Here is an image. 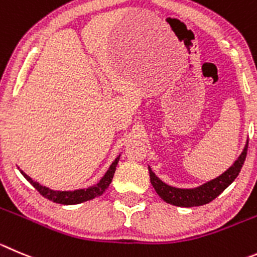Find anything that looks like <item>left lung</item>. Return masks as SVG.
I'll use <instances>...</instances> for the list:
<instances>
[{"mask_svg":"<svg viewBox=\"0 0 257 257\" xmlns=\"http://www.w3.org/2000/svg\"><path fill=\"white\" fill-rule=\"evenodd\" d=\"M247 147L248 142L244 146L243 151L237 158V161L227 170L226 172H223L220 176L215 177V179L210 180L204 185L198 186L195 189H177L172 188V186L167 185V184L162 183L161 180L158 179L152 170L148 167L151 177V184L155 188L156 193L161 196L166 203L176 207H199V205H204L214 200L220 193L226 190L229 185L234 181L237 176H238L239 171H241L243 162L247 156Z\"/></svg>","mask_w":257,"mask_h":257,"instance_id":"obj_1","label":"left lung"}]
</instances>
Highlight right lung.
Here are the masks:
<instances>
[{
    "label": "right lung",
    "mask_w": 257,
    "mask_h": 257,
    "mask_svg": "<svg viewBox=\"0 0 257 257\" xmlns=\"http://www.w3.org/2000/svg\"><path fill=\"white\" fill-rule=\"evenodd\" d=\"M119 158H120V156H117V157L115 158V161L112 162L111 166L109 167L106 174L102 176V179L100 180L99 183L96 184V185L90 186V188L87 189H80V190H74V191L52 190V189L40 185L39 183H35L34 180L31 179V177H29L25 172L21 171V174L24 175V177H25L29 183L34 186V188L37 189V190L39 191L44 198L49 199V200L54 201V203H59V204H64V205L80 204V203H83V201L91 200V199L96 198V196L101 195V194L109 188L110 183H111V180H112V176H114L115 170H116V165L117 162H119Z\"/></svg>",
    "instance_id": "add662e5"
}]
</instances>
